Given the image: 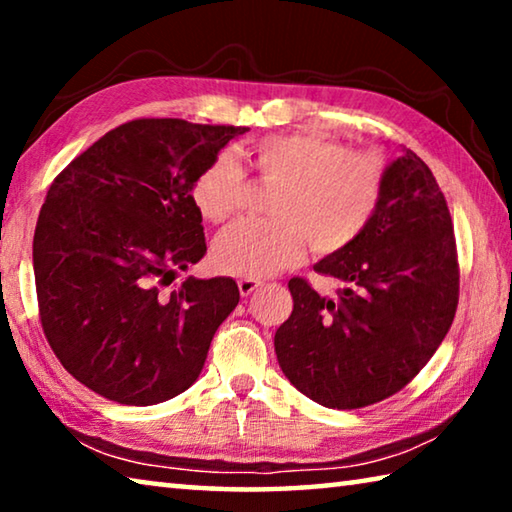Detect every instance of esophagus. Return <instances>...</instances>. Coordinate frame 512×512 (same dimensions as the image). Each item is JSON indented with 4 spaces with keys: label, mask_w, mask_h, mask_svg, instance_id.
Segmentation results:
<instances>
[{
    "label": "esophagus",
    "mask_w": 512,
    "mask_h": 512,
    "mask_svg": "<svg viewBox=\"0 0 512 512\" xmlns=\"http://www.w3.org/2000/svg\"><path fill=\"white\" fill-rule=\"evenodd\" d=\"M237 287H239L241 296L248 298L250 293H255L259 287H262V282H259V280H250V277H241V280L237 282Z\"/></svg>",
    "instance_id": "34e87169"
}]
</instances>
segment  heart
I'll list each match as a JSON object with an SVG mask.
<instances>
[{"mask_svg":"<svg viewBox=\"0 0 512 512\" xmlns=\"http://www.w3.org/2000/svg\"><path fill=\"white\" fill-rule=\"evenodd\" d=\"M259 178L280 183L271 198L273 221H239L212 248L216 271L268 277L296 264L309 239L316 253H336L357 241L375 216L384 192L379 155L345 149L318 133L271 135L250 146ZM246 171L219 153L198 173L192 198L203 219L225 223L244 203Z\"/></svg>","mask_w":512,"mask_h":512,"instance_id":"obj_1","label":"heart"}]
</instances>
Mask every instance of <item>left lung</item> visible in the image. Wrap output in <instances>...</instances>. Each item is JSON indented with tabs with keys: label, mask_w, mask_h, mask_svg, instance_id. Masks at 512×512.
<instances>
[{
	"label": "left lung",
	"mask_w": 512,
	"mask_h": 512,
	"mask_svg": "<svg viewBox=\"0 0 512 512\" xmlns=\"http://www.w3.org/2000/svg\"><path fill=\"white\" fill-rule=\"evenodd\" d=\"M345 284L323 298L291 277L293 311L275 354L293 386L327 409H361L409 384L443 343L458 305L452 216L431 169L404 155L363 235L314 266Z\"/></svg>",
	"instance_id": "left-lung-1"
}]
</instances>
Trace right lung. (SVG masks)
<instances>
[{"instance_id": "add662e5", "label": "right lung", "mask_w": 512, "mask_h": 512, "mask_svg": "<svg viewBox=\"0 0 512 512\" xmlns=\"http://www.w3.org/2000/svg\"><path fill=\"white\" fill-rule=\"evenodd\" d=\"M241 126L135 119L51 183L33 235L40 323L63 368L128 406L158 404L201 375L239 302L232 277L164 291L205 255L192 185Z\"/></svg>"}]
</instances>
